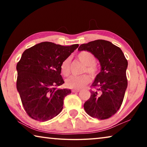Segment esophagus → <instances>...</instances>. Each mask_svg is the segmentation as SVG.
I'll use <instances>...</instances> for the list:
<instances>
[{
	"label": "esophagus",
	"mask_w": 147,
	"mask_h": 147,
	"mask_svg": "<svg viewBox=\"0 0 147 147\" xmlns=\"http://www.w3.org/2000/svg\"><path fill=\"white\" fill-rule=\"evenodd\" d=\"M79 91L80 90H78V89H73V90H72L73 93H78Z\"/></svg>",
	"instance_id": "obj_1"
}]
</instances>
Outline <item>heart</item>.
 <instances>
[{"label":"heart","instance_id":"1","mask_svg":"<svg viewBox=\"0 0 147 147\" xmlns=\"http://www.w3.org/2000/svg\"><path fill=\"white\" fill-rule=\"evenodd\" d=\"M77 58L85 65L83 72H87L92 77H94L98 72L97 67L95 65L96 58L93 54L88 51H82L77 55ZM70 58L62 61L60 65L61 73L64 76H67L71 72ZM90 82V77L86 74L79 76H72L65 80V86L67 88L80 89L88 85Z\"/></svg>","mask_w":147,"mask_h":147}]
</instances>
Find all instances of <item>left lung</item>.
Here are the masks:
<instances>
[{"label":"left lung","mask_w":147,"mask_h":147,"mask_svg":"<svg viewBox=\"0 0 147 147\" xmlns=\"http://www.w3.org/2000/svg\"><path fill=\"white\" fill-rule=\"evenodd\" d=\"M78 50L90 52L101 66L91 85L94 89L90 90V98L84 104V109L92 117L101 120L110 117L123 103L128 86V61L119 47L102 39L82 44Z\"/></svg>","instance_id":"obj_1"}]
</instances>
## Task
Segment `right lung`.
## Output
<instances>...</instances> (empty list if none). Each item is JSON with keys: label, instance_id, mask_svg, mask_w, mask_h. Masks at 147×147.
<instances>
[{"label": "right lung", "instance_id": "1", "mask_svg": "<svg viewBox=\"0 0 147 147\" xmlns=\"http://www.w3.org/2000/svg\"><path fill=\"white\" fill-rule=\"evenodd\" d=\"M78 46L42 42L22 54L16 67L17 89L24 109L31 118L44 122L61 111L63 99L71 91L58 88L64 83L60 65Z\"/></svg>", "mask_w": 147, "mask_h": 147}]
</instances>
